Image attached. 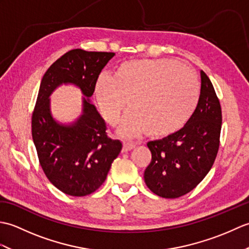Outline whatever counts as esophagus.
Segmentation results:
<instances>
[{
    "mask_svg": "<svg viewBox=\"0 0 249 249\" xmlns=\"http://www.w3.org/2000/svg\"><path fill=\"white\" fill-rule=\"evenodd\" d=\"M136 144L131 141H124L123 142V152H128L130 150H133Z\"/></svg>",
    "mask_w": 249,
    "mask_h": 249,
    "instance_id": "esophagus-1",
    "label": "esophagus"
}]
</instances>
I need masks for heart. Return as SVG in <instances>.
I'll list each match as a JSON object with an SVG mask.
<instances>
[{
  "label": "heart",
  "instance_id": "1",
  "mask_svg": "<svg viewBox=\"0 0 249 249\" xmlns=\"http://www.w3.org/2000/svg\"><path fill=\"white\" fill-rule=\"evenodd\" d=\"M93 95L111 125L118 123L128 100L131 110L121 126L123 135L149 131L153 137H167L181 129L193 115L200 84L192 70L174 60H131L116 66L112 75H100Z\"/></svg>",
  "mask_w": 249,
  "mask_h": 249
}]
</instances>
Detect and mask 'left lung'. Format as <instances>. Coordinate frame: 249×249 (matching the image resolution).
<instances>
[{
	"label": "left lung",
	"mask_w": 249,
	"mask_h": 249,
	"mask_svg": "<svg viewBox=\"0 0 249 249\" xmlns=\"http://www.w3.org/2000/svg\"><path fill=\"white\" fill-rule=\"evenodd\" d=\"M200 76L197 108L184 127L147 142L152 160L144 171V182L162 198H178L193 190L209 173L217 155L221 108L210 78L203 71Z\"/></svg>",
	"instance_id": "left-lung-1"
}]
</instances>
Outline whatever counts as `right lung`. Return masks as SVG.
<instances>
[{"instance_id":"obj_1","label":"right lung","mask_w":249,"mask_h":249,"mask_svg":"<svg viewBox=\"0 0 249 249\" xmlns=\"http://www.w3.org/2000/svg\"><path fill=\"white\" fill-rule=\"evenodd\" d=\"M113 52L73 49L52 64L41 79L32 115V137L39 163L54 186L66 195L82 197L105 182L122 150V142L108 137L105 120L91 103L93 87ZM63 84L82 91V114L61 124L51 112V94Z\"/></svg>"}]
</instances>
